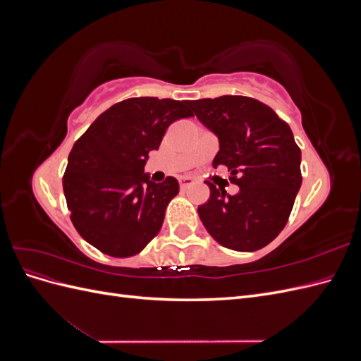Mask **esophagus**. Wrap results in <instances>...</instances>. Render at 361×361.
<instances>
[{"mask_svg":"<svg viewBox=\"0 0 361 361\" xmlns=\"http://www.w3.org/2000/svg\"><path fill=\"white\" fill-rule=\"evenodd\" d=\"M194 179L192 178H190V176H182V178H179V183H180V188L182 190H187V188H190L191 185H194Z\"/></svg>","mask_w":361,"mask_h":361,"instance_id":"esophagus-1","label":"esophagus"}]
</instances>
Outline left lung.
<instances>
[{"mask_svg": "<svg viewBox=\"0 0 361 361\" xmlns=\"http://www.w3.org/2000/svg\"><path fill=\"white\" fill-rule=\"evenodd\" d=\"M192 114L220 141L212 166H226L239 192L206 180L207 203L199 206L206 231L236 251L268 245L286 226L301 187V150L289 125L253 97L220 96L188 101Z\"/></svg>", "mask_w": 361, "mask_h": 361, "instance_id": "obj_1", "label": "left lung"}]
</instances>
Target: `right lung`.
Instances as JSON below:
<instances>
[{"label": "right lung", "mask_w": 361, "mask_h": 361, "mask_svg": "<svg viewBox=\"0 0 361 361\" xmlns=\"http://www.w3.org/2000/svg\"><path fill=\"white\" fill-rule=\"evenodd\" d=\"M191 116L188 101L130 97L108 108L76 140L63 190L87 243L108 256L129 257L158 235L179 182L169 176L155 183L143 170L167 128Z\"/></svg>", "instance_id": "right-lung-1"}]
</instances>
